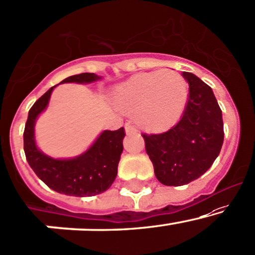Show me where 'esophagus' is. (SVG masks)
Instances as JSON below:
<instances>
[{
  "label": "esophagus",
  "instance_id": "1",
  "mask_svg": "<svg viewBox=\"0 0 255 255\" xmlns=\"http://www.w3.org/2000/svg\"><path fill=\"white\" fill-rule=\"evenodd\" d=\"M125 129H126V133H127V135H132V134H138V130H136L135 128H134L133 126L130 125V123H126Z\"/></svg>",
  "mask_w": 255,
  "mask_h": 255
}]
</instances>
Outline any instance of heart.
<instances>
[{"label": "heart", "mask_w": 255, "mask_h": 255, "mask_svg": "<svg viewBox=\"0 0 255 255\" xmlns=\"http://www.w3.org/2000/svg\"><path fill=\"white\" fill-rule=\"evenodd\" d=\"M187 83L168 70L141 72L115 88L113 100L120 111L133 114L142 129L163 132L178 122L187 100Z\"/></svg>", "instance_id": "1"}]
</instances>
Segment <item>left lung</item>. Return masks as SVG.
Here are the masks:
<instances>
[{
  "mask_svg": "<svg viewBox=\"0 0 255 255\" xmlns=\"http://www.w3.org/2000/svg\"><path fill=\"white\" fill-rule=\"evenodd\" d=\"M189 98L183 117L161 134H142L157 180L167 186L191 183L211 168L224 141L223 115L213 91L191 72H183Z\"/></svg>",
  "mask_w": 255,
  "mask_h": 255,
  "instance_id": "1",
  "label": "left lung"
}]
</instances>
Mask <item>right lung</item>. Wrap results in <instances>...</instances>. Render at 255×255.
Instances as JSON below:
<instances>
[{
    "mask_svg": "<svg viewBox=\"0 0 255 255\" xmlns=\"http://www.w3.org/2000/svg\"><path fill=\"white\" fill-rule=\"evenodd\" d=\"M102 80L96 74L74 75L60 83H92ZM57 86L49 88L30 109L24 130V151L27 162L38 178L54 191L76 197H89L106 191L117 175L123 151V127L104 130L85 152L72 158H53L37 147L35 123L47 109L50 94Z\"/></svg>",
    "mask_w": 255,
    "mask_h": 255,
    "instance_id": "add662e5",
    "label": "right lung"
}]
</instances>
